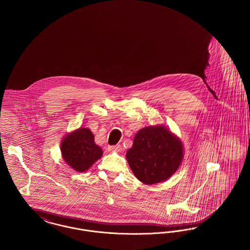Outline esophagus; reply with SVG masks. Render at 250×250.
I'll return each mask as SVG.
<instances>
[{"label":"esophagus","instance_id":"obj_1","mask_svg":"<svg viewBox=\"0 0 250 250\" xmlns=\"http://www.w3.org/2000/svg\"><path fill=\"white\" fill-rule=\"evenodd\" d=\"M108 149H109V151H115V152H121L122 151V146H109L108 147Z\"/></svg>","mask_w":250,"mask_h":250}]
</instances>
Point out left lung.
<instances>
[{
  "label": "left lung",
  "instance_id": "obj_1",
  "mask_svg": "<svg viewBox=\"0 0 250 250\" xmlns=\"http://www.w3.org/2000/svg\"><path fill=\"white\" fill-rule=\"evenodd\" d=\"M181 141L163 125L139 130L126 160L135 176L147 185L160 183L173 176L183 160Z\"/></svg>",
  "mask_w": 250,
  "mask_h": 250
}]
</instances>
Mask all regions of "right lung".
Here are the masks:
<instances>
[{"mask_svg": "<svg viewBox=\"0 0 250 250\" xmlns=\"http://www.w3.org/2000/svg\"><path fill=\"white\" fill-rule=\"evenodd\" d=\"M60 149L63 160L77 172L87 171L103 155L102 149L94 143L93 134L85 127L66 135Z\"/></svg>", "mask_w": 250, "mask_h": 250, "instance_id": "obj_1", "label": "right lung"}]
</instances>
